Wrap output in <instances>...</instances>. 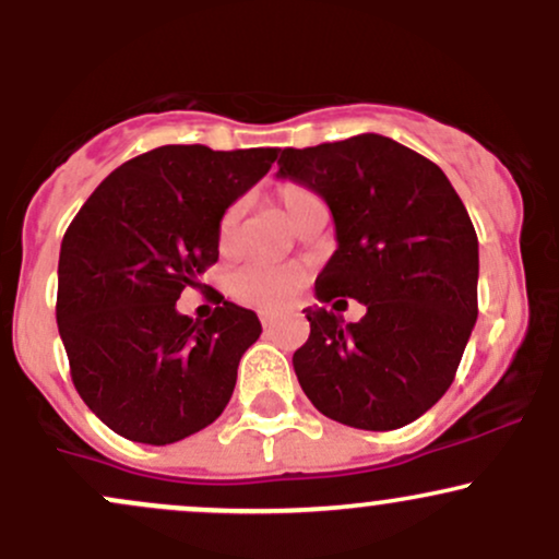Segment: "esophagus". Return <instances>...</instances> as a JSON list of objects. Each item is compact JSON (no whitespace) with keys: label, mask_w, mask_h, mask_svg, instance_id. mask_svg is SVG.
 <instances>
[{"label":"esophagus","mask_w":559,"mask_h":559,"mask_svg":"<svg viewBox=\"0 0 559 559\" xmlns=\"http://www.w3.org/2000/svg\"><path fill=\"white\" fill-rule=\"evenodd\" d=\"M260 320H262V325H265V329H273L275 320H278V316H273V312H262Z\"/></svg>","instance_id":"1"}]
</instances>
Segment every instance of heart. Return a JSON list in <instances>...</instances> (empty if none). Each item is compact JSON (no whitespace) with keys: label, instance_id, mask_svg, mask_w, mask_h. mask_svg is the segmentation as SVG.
<instances>
[{"label":"heart","instance_id":"obj_1","mask_svg":"<svg viewBox=\"0 0 559 559\" xmlns=\"http://www.w3.org/2000/svg\"><path fill=\"white\" fill-rule=\"evenodd\" d=\"M275 202H278L281 213L288 223L297 221V215L307 204L318 202V197L312 194L307 186L301 183H284L275 191ZM241 215L243 204L234 202L223 213L221 226H217V243H221L223 252L239 247V234H241ZM307 271L297 262H288V265H271V262H249L230 275V294L241 301V305L254 307V310H281L288 301L299 294V288L305 286Z\"/></svg>","mask_w":559,"mask_h":559}]
</instances>
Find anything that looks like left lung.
<instances>
[{"mask_svg":"<svg viewBox=\"0 0 559 559\" xmlns=\"http://www.w3.org/2000/svg\"><path fill=\"white\" fill-rule=\"evenodd\" d=\"M278 176L333 215L338 247L318 301L365 305L357 323L307 307L310 338L294 352L301 391L362 431L418 420L452 386L478 318V236L463 199L439 165L378 133L284 150Z\"/></svg>","mask_w":559,"mask_h":559,"instance_id":"8db88e82","label":"left lung"}]
</instances>
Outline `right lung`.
Returning a JSON list of instances; mask_svg holds the SVG:
<instances>
[{"label": "right lung", "mask_w": 559, "mask_h": 559, "mask_svg": "<svg viewBox=\"0 0 559 559\" xmlns=\"http://www.w3.org/2000/svg\"><path fill=\"white\" fill-rule=\"evenodd\" d=\"M278 150L168 144L120 165L73 217L57 267V329L70 376L105 426L139 444H173L226 409L252 310L217 297L213 318L176 310L217 262V226L271 170Z\"/></svg>", "instance_id": "1"}]
</instances>
